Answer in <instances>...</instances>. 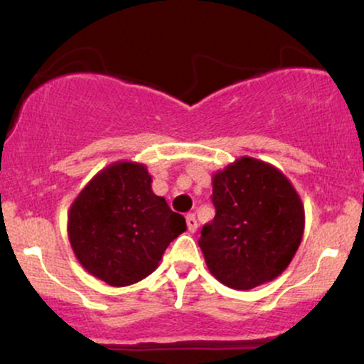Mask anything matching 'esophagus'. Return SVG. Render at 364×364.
Listing matches in <instances>:
<instances>
[{
  "mask_svg": "<svg viewBox=\"0 0 364 364\" xmlns=\"http://www.w3.org/2000/svg\"><path fill=\"white\" fill-rule=\"evenodd\" d=\"M186 225H188V231H190V232H195L196 229H198V223H196L193 214L186 215Z\"/></svg>",
  "mask_w": 364,
  "mask_h": 364,
  "instance_id": "34e87169",
  "label": "esophagus"
}]
</instances>
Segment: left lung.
<instances>
[{
	"mask_svg": "<svg viewBox=\"0 0 364 364\" xmlns=\"http://www.w3.org/2000/svg\"><path fill=\"white\" fill-rule=\"evenodd\" d=\"M215 217L198 246L219 282L248 291L289 267L304 232V205L286 174L243 156L212 176Z\"/></svg>",
	"mask_w": 364,
	"mask_h": 364,
	"instance_id": "obj_1",
	"label": "left lung"
}]
</instances>
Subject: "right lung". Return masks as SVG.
<instances>
[{"label": "right lung", "instance_id": "1", "mask_svg": "<svg viewBox=\"0 0 364 364\" xmlns=\"http://www.w3.org/2000/svg\"><path fill=\"white\" fill-rule=\"evenodd\" d=\"M68 240L80 265L114 287L140 282L159 267L186 220L152 190L147 166L118 161L82 188L68 212Z\"/></svg>", "mask_w": 364, "mask_h": 364}]
</instances>
